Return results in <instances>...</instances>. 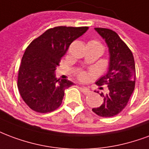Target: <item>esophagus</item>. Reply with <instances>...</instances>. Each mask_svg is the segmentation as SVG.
Returning a JSON list of instances; mask_svg holds the SVG:
<instances>
[{
    "instance_id": "1",
    "label": "esophagus",
    "mask_w": 149,
    "mask_h": 149,
    "mask_svg": "<svg viewBox=\"0 0 149 149\" xmlns=\"http://www.w3.org/2000/svg\"><path fill=\"white\" fill-rule=\"evenodd\" d=\"M81 90H82V91L83 92H84V93H86V94H88V93H89L90 92V89L88 88H87V87H82L81 88Z\"/></svg>"
}]
</instances>
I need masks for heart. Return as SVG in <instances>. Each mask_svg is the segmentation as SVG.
Here are the masks:
<instances>
[{
	"mask_svg": "<svg viewBox=\"0 0 149 149\" xmlns=\"http://www.w3.org/2000/svg\"><path fill=\"white\" fill-rule=\"evenodd\" d=\"M88 43H95V44H100L97 41H95V40H91ZM86 77H87V74H86L85 72H80L79 73V78H80V80H84V79H86Z\"/></svg>",
	"mask_w": 149,
	"mask_h": 149,
	"instance_id": "heart-1",
	"label": "heart"
}]
</instances>
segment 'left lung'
<instances>
[{
    "label": "left lung",
    "instance_id": "8db88e82",
    "mask_svg": "<svg viewBox=\"0 0 149 149\" xmlns=\"http://www.w3.org/2000/svg\"><path fill=\"white\" fill-rule=\"evenodd\" d=\"M95 30L107 45L110 58L107 74L96 82L98 85L107 86V92L100 94L103 97L102 105L92 111L99 116L108 118L119 114L127 105L135 88V62L130 48L115 31L100 27Z\"/></svg>",
    "mask_w": 149,
    "mask_h": 149
}]
</instances>
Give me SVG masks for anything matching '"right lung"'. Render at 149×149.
<instances>
[{
    "label": "right lung",
    "instance_id": "obj_1",
    "mask_svg": "<svg viewBox=\"0 0 149 149\" xmlns=\"http://www.w3.org/2000/svg\"><path fill=\"white\" fill-rule=\"evenodd\" d=\"M88 29L50 28L27 47L19 69L17 86L22 99L33 111L48 113L60 107L65 90L74 84L66 79L57 80L54 72L70 44Z\"/></svg>",
    "mask_w": 149,
    "mask_h": 149
}]
</instances>
